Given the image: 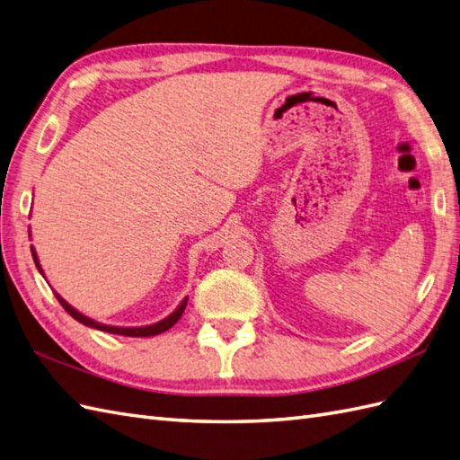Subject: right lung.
<instances>
[{
  "instance_id": "obj_1",
  "label": "right lung",
  "mask_w": 460,
  "mask_h": 460,
  "mask_svg": "<svg viewBox=\"0 0 460 460\" xmlns=\"http://www.w3.org/2000/svg\"><path fill=\"white\" fill-rule=\"evenodd\" d=\"M32 251V258H34V264H37V268L40 270V264H39V258H37V252H34V249H31ZM42 272V270H40ZM56 299L60 301V305L62 307L74 316L75 321H79L81 324H85V326H91V328H99V331H102V332H111V334H120V336H132V338H146V336H155V334H161V332H164V331H169V328L181 319L182 316V313H184V307H186V301L188 299H184L182 303H181V307L176 309L171 316H167V319L164 321H161V323H157V324H151V326H141V328H118V326H107V324H101V323H95V321H91V319H87V316H84L81 313H77L72 305H67L60 296H58L56 293Z\"/></svg>"
}]
</instances>
